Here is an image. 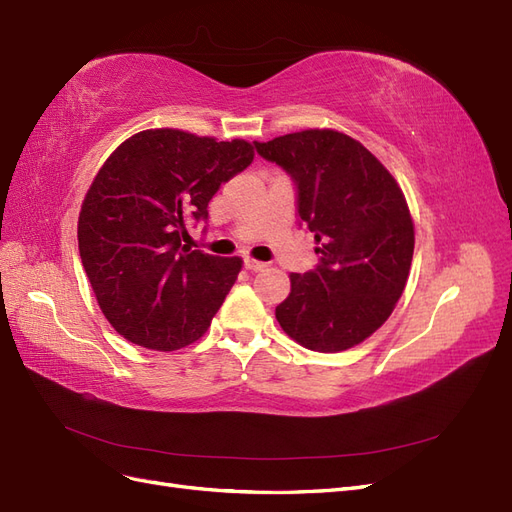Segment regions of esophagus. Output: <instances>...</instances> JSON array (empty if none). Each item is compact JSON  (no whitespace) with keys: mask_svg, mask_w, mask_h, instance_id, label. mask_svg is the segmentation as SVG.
<instances>
[{"mask_svg":"<svg viewBox=\"0 0 512 512\" xmlns=\"http://www.w3.org/2000/svg\"><path fill=\"white\" fill-rule=\"evenodd\" d=\"M243 265H245V269H247V271H262V269L267 267L265 262L254 260V258H245V260H243Z\"/></svg>","mask_w":512,"mask_h":512,"instance_id":"obj_1","label":"esophagus"}]
</instances>
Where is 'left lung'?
Segmentation results:
<instances>
[{
  "mask_svg": "<svg viewBox=\"0 0 512 512\" xmlns=\"http://www.w3.org/2000/svg\"><path fill=\"white\" fill-rule=\"evenodd\" d=\"M254 147L297 185L299 220L320 256L316 269L290 275L277 322L316 352L361 344L408 282L414 224L404 192L374 153L342 132L303 130Z\"/></svg>",
  "mask_w": 512,
  "mask_h": 512,
  "instance_id": "obj_1",
  "label": "left lung"
}]
</instances>
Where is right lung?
I'll use <instances>...</instances> for the list:
<instances>
[{"label":"right lung","instance_id":"right-lung-1","mask_svg":"<svg viewBox=\"0 0 512 512\" xmlns=\"http://www.w3.org/2000/svg\"><path fill=\"white\" fill-rule=\"evenodd\" d=\"M245 141L173 128L121 143L83 200L79 252L115 331L151 350H179L209 329L241 258L190 250L185 222H207L220 185L252 164Z\"/></svg>","mask_w":512,"mask_h":512}]
</instances>
